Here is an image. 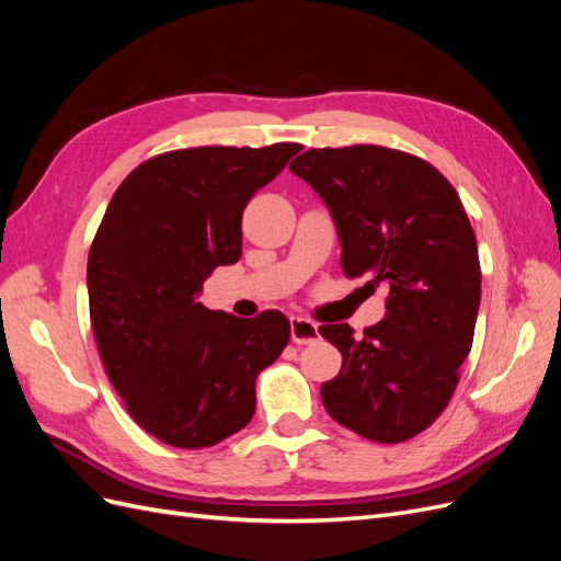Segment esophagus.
<instances>
[{
    "mask_svg": "<svg viewBox=\"0 0 561 561\" xmlns=\"http://www.w3.org/2000/svg\"><path fill=\"white\" fill-rule=\"evenodd\" d=\"M290 336L297 346L313 344L318 339V325L307 318L295 316V318H290Z\"/></svg>",
    "mask_w": 561,
    "mask_h": 561,
    "instance_id": "34e87169",
    "label": "esophagus"
}]
</instances>
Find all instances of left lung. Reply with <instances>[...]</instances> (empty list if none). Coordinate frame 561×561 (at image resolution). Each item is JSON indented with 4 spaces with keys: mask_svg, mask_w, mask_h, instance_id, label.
Returning a JSON list of instances; mask_svg holds the SVG:
<instances>
[{
    "mask_svg": "<svg viewBox=\"0 0 561 561\" xmlns=\"http://www.w3.org/2000/svg\"><path fill=\"white\" fill-rule=\"evenodd\" d=\"M290 171L325 201L344 274L388 290L363 339L346 322L318 330L344 358L322 404L353 433L402 443L443 414L472 346L482 274L463 203L431 163L377 145L309 149Z\"/></svg>",
    "mask_w": 561,
    "mask_h": 561,
    "instance_id": "8db88e82",
    "label": "left lung"
}]
</instances>
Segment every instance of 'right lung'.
I'll return each mask as SVG.
<instances>
[{
  "label": "right lung",
  "mask_w": 561,
  "mask_h": 561,
  "mask_svg": "<svg viewBox=\"0 0 561 561\" xmlns=\"http://www.w3.org/2000/svg\"><path fill=\"white\" fill-rule=\"evenodd\" d=\"M301 147H196L140 163L122 182L89 252L95 344L140 428L180 449L222 443L254 414V379L276 363L290 320L196 301L213 268L241 260L254 192Z\"/></svg>",
  "instance_id": "right-lung-1"
}]
</instances>
